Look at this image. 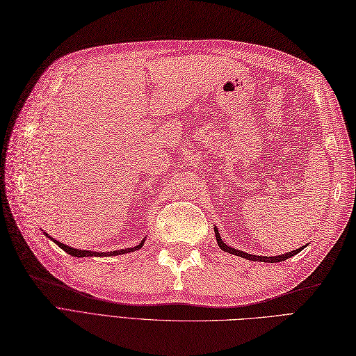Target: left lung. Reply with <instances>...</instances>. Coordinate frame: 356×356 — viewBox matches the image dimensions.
<instances>
[{"label": "left lung", "instance_id": "left-lung-1", "mask_svg": "<svg viewBox=\"0 0 356 356\" xmlns=\"http://www.w3.org/2000/svg\"><path fill=\"white\" fill-rule=\"evenodd\" d=\"M214 232H216V238H217V243H218L220 248L225 250V252H227V253H230V254L241 256V257H244V259H248V261H256V262H271V264H274V262H283V261H286V259H289V257L295 256L298 252H301V250L305 247V245H304V247H301V248L293 250V252L282 254V256H273V257H268V256H253V254H248V253L241 252V250H236V248H232V247L226 245V244L222 241V236H220L217 227H214Z\"/></svg>", "mask_w": 356, "mask_h": 356}]
</instances>
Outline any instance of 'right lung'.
<instances>
[{
	"instance_id": "1",
	"label": "right lung",
	"mask_w": 356,
	"mask_h": 356,
	"mask_svg": "<svg viewBox=\"0 0 356 356\" xmlns=\"http://www.w3.org/2000/svg\"><path fill=\"white\" fill-rule=\"evenodd\" d=\"M46 236H49L47 234H44ZM52 241L56 244V245H60V248H63L65 253H69V254H72V256H74V257H91V256H117V254H124V253H130V252H134V250H139L140 247H142V244H143V241L139 244V245H136V247H131V248H122V250H115V252H111V253H97V252H90V250H78V248H72V247H69V245H65V244H63V243H60V241H56V239H52Z\"/></svg>"
}]
</instances>
